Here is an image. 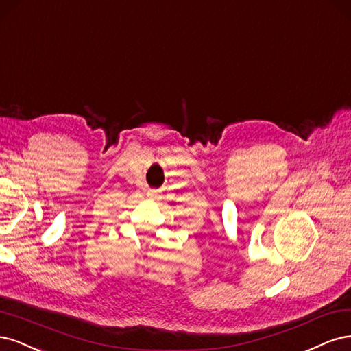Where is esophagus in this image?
Returning <instances> with one entry per match:
<instances>
[{"label": "esophagus", "mask_w": 351, "mask_h": 351, "mask_svg": "<svg viewBox=\"0 0 351 351\" xmlns=\"http://www.w3.org/2000/svg\"><path fill=\"white\" fill-rule=\"evenodd\" d=\"M147 195H149L150 198H159L160 197V192L157 191V189H150L149 194H147Z\"/></svg>", "instance_id": "esophagus-1"}]
</instances>
